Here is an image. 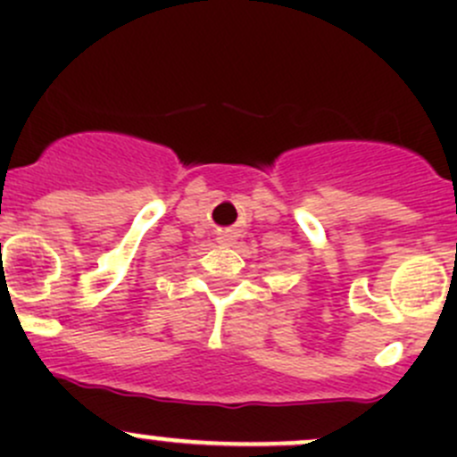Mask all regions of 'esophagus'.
I'll return each mask as SVG.
<instances>
[{
	"label": "esophagus",
	"mask_w": 457,
	"mask_h": 457,
	"mask_svg": "<svg viewBox=\"0 0 457 457\" xmlns=\"http://www.w3.org/2000/svg\"><path fill=\"white\" fill-rule=\"evenodd\" d=\"M216 238H219V243H223V245H232V243L237 241V234L229 232V229H220Z\"/></svg>",
	"instance_id": "34e87169"
}]
</instances>
